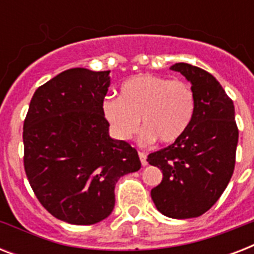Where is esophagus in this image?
Instances as JSON below:
<instances>
[{
  "mask_svg": "<svg viewBox=\"0 0 254 254\" xmlns=\"http://www.w3.org/2000/svg\"><path fill=\"white\" fill-rule=\"evenodd\" d=\"M138 155H139V161H141V165H142V166H146L147 165L146 154H145V153H142V151H139Z\"/></svg>",
  "mask_w": 254,
  "mask_h": 254,
  "instance_id": "obj_1",
  "label": "esophagus"
}]
</instances>
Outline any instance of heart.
I'll list each match as a JSON object with an SVG mask.
<instances>
[{
	"label": "heart",
	"mask_w": 254,
	"mask_h": 254,
	"mask_svg": "<svg viewBox=\"0 0 254 254\" xmlns=\"http://www.w3.org/2000/svg\"><path fill=\"white\" fill-rule=\"evenodd\" d=\"M104 119L109 124L113 137L127 141L138 130L139 119L143 129L139 142L150 145L177 142L192 121L195 96L185 81L139 73L124 81L120 97L103 101Z\"/></svg>",
	"instance_id": "1"
}]
</instances>
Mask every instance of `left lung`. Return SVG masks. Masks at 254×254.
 Listing matches in <instances>:
<instances>
[{
  "mask_svg": "<svg viewBox=\"0 0 254 254\" xmlns=\"http://www.w3.org/2000/svg\"><path fill=\"white\" fill-rule=\"evenodd\" d=\"M170 69L191 83L195 112L177 142L147 157L163 174L162 182L151 190V199L165 216L191 219L207 212L227 189L239 130L233 101L211 73L187 63H175Z\"/></svg>",
  "mask_w": 254,
  "mask_h": 254,
  "instance_id": "left-lung-1",
  "label": "left lung"
}]
</instances>
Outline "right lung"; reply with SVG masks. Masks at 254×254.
Masks as SVG:
<instances>
[{"mask_svg": "<svg viewBox=\"0 0 254 254\" xmlns=\"http://www.w3.org/2000/svg\"><path fill=\"white\" fill-rule=\"evenodd\" d=\"M111 71L71 68L39 87L23 124L25 171L53 216L91 225L115 208V187L141 169L138 153L112 138L103 101Z\"/></svg>", "mask_w": 254, "mask_h": 254, "instance_id": "right-lung-1", "label": "right lung"}]
</instances>
